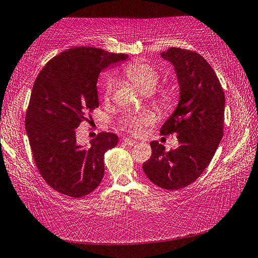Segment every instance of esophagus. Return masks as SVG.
Masks as SVG:
<instances>
[{
    "instance_id": "obj_1",
    "label": "esophagus",
    "mask_w": 258,
    "mask_h": 258,
    "mask_svg": "<svg viewBox=\"0 0 258 258\" xmlns=\"http://www.w3.org/2000/svg\"><path fill=\"white\" fill-rule=\"evenodd\" d=\"M123 142L125 143L126 146H130V147L135 146L138 143V141H135V140H132V139H124Z\"/></svg>"
}]
</instances>
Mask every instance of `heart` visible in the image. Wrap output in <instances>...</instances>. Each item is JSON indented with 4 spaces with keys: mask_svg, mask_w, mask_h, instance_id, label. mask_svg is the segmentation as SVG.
Wrapping results in <instances>:
<instances>
[{
    "mask_svg": "<svg viewBox=\"0 0 258 258\" xmlns=\"http://www.w3.org/2000/svg\"><path fill=\"white\" fill-rule=\"evenodd\" d=\"M125 77L132 83V85L138 89L141 93H149L156 87L157 82L159 78V73L157 68L152 64L145 62L142 60H137L131 62L127 67L125 68ZM112 92V82L109 81L107 83L106 90H104V97L109 99ZM155 102L159 108L164 110H168L173 107L175 102V91L172 87H166V89L160 90L157 94ZM149 117H128L125 120L124 125L130 131L137 133L141 128L142 125L149 124Z\"/></svg>",
    "mask_w": 258,
    "mask_h": 258,
    "instance_id": "b5f03b06",
    "label": "heart"
}]
</instances>
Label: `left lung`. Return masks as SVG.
<instances>
[{
    "label": "left lung",
    "mask_w": 258,
    "mask_h": 258,
    "mask_svg": "<svg viewBox=\"0 0 258 258\" xmlns=\"http://www.w3.org/2000/svg\"><path fill=\"white\" fill-rule=\"evenodd\" d=\"M160 56L175 69L180 100L160 128V134H176L178 147L165 150L150 142L152 154L143 164L149 180L166 190L191 184L211 163L223 138L225 97L215 72L197 52L169 47Z\"/></svg>",
    "instance_id": "left-lung-1"
}]
</instances>
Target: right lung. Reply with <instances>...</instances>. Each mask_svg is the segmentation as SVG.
<instances>
[{"label":"right lung","instance_id":"right-lung-1","mask_svg":"<svg viewBox=\"0 0 258 258\" xmlns=\"http://www.w3.org/2000/svg\"><path fill=\"white\" fill-rule=\"evenodd\" d=\"M127 59L98 47L77 46L47 62L34 83L25 125L38 172L52 189L81 198L97 189L104 174V152L118 143L102 132L84 148L76 130L99 107V74Z\"/></svg>","mask_w":258,"mask_h":258}]
</instances>
